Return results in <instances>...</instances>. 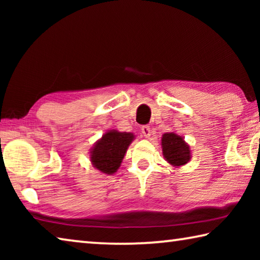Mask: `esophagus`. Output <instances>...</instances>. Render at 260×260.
Wrapping results in <instances>:
<instances>
[{
    "instance_id": "esophagus-1",
    "label": "esophagus",
    "mask_w": 260,
    "mask_h": 260,
    "mask_svg": "<svg viewBox=\"0 0 260 260\" xmlns=\"http://www.w3.org/2000/svg\"><path fill=\"white\" fill-rule=\"evenodd\" d=\"M141 132H142V134H143L144 138H147V139L150 138L151 128L149 126H142V128H141Z\"/></svg>"
}]
</instances>
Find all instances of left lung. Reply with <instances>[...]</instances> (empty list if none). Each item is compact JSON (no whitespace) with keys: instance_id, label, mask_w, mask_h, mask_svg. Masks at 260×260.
<instances>
[{"instance_id":"1","label":"left lung","mask_w":260,"mask_h":260,"mask_svg":"<svg viewBox=\"0 0 260 260\" xmlns=\"http://www.w3.org/2000/svg\"><path fill=\"white\" fill-rule=\"evenodd\" d=\"M160 144L162 156H164L165 160L172 166H183L190 160V147L181 135L174 133V132L165 133L162 135Z\"/></svg>"}]
</instances>
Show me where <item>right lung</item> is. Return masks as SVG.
Masks as SVG:
<instances>
[{
    "mask_svg": "<svg viewBox=\"0 0 260 260\" xmlns=\"http://www.w3.org/2000/svg\"><path fill=\"white\" fill-rule=\"evenodd\" d=\"M133 133L110 129L90 149V161L96 170L112 175L118 171L132 141Z\"/></svg>",
    "mask_w": 260,
    "mask_h": 260,
    "instance_id": "right-lung-1",
    "label": "right lung"
}]
</instances>
